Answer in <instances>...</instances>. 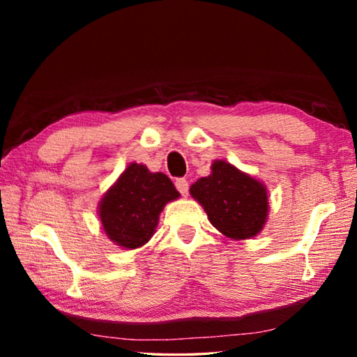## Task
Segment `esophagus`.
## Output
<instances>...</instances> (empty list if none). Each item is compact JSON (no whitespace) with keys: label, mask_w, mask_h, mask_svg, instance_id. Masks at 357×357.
Returning a JSON list of instances; mask_svg holds the SVG:
<instances>
[{"label":"esophagus","mask_w":357,"mask_h":357,"mask_svg":"<svg viewBox=\"0 0 357 357\" xmlns=\"http://www.w3.org/2000/svg\"><path fill=\"white\" fill-rule=\"evenodd\" d=\"M174 185H176V189L179 190V193L183 197H185L187 193H189V183H187V181L184 179V178H179V179H176V183H174Z\"/></svg>","instance_id":"34e87169"}]
</instances>
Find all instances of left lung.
I'll return each instance as SVG.
<instances>
[{
    "label": "left lung",
    "mask_w": 357,
    "mask_h": 357,
    "mask_svg": "<svg viewBox=\"0 0 357 357\" xmlns=\"http://www.w3.org/2000/svg\"><path fill=\"white\" fill-rule=\"evenodd\" d=\"M190 195L227 238L243 241L257 236L268 219L264 184L225 160H214L209 176L190 185Z\"/></svg>",
    "instance_id": "8db88e82"
}]
</instances>
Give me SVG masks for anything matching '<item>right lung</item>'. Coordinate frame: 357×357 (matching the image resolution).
Returning <instances> with one entry per match:
<instances>
[{
	"mask_svg": "<svg viewBox=\"0 0 357 357\" xmlns=\"http://www.w3.org/2000/svg\"><path fill=\"white\" fill-rule=\"evenodd\" d=\"M179 198L172 179L130 164L99 203V217L108 239L124 249H138L155 231L168 202Z\"/></svg>",
	"mask_w": 357,
	"mask_h": 357,
	"instance_id": "1",
	"label": "right lung"
}]
</instances>
